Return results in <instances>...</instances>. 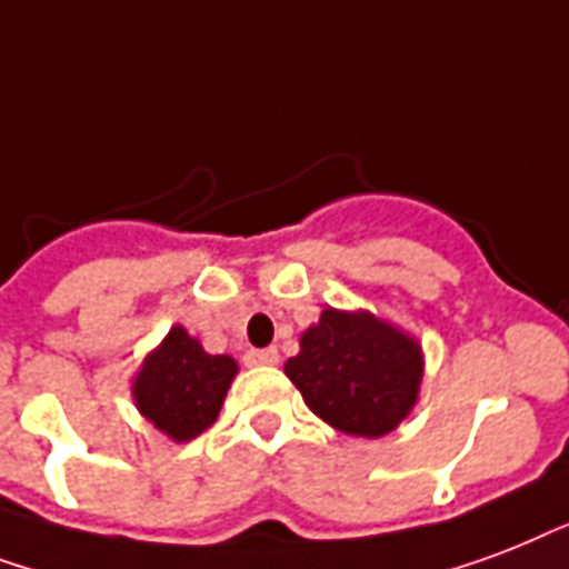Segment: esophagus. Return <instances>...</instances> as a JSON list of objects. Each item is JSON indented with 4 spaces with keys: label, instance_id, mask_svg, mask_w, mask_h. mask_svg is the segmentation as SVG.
<instances>
[{
    "label": "esophagus",
    "instance_id": "obj_1",
    "mask_svg": "<svg viewBox=\"0 0 569 569\" xmlns=\"http://www.w3.org/2000/svg\"><path fill=\"white\" fill-rule=\"evenodd\" d=\"M246 362L249 365H279V350H276V347H267V350H252V353H246Z\"/></svg>",
    "mask_w": 569,
    "mask_h": 569
}]
</instances>
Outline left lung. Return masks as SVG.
<instances>
[{
  "instance_id": "obj_1",
  "label": "left lung",
  "mask_w": 569,
  "mask_h": 569,
  "mask_svg": "<svg viewBox=\"0 0 569 569\" xmlns=\"http://www.w3.org/2000/svg\"><path fill=\"white\" fill-rule=\"evenodd\" d=\"M284 373L326 425L380 439L416 409L425 353L412 335L365 308H323L299 335V353Z\"/></svg>"
}]
</instances>
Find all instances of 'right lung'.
I'll list each match as a JSON object with an SVG mask.
<instances>
[{
    "mask_svg": "<svg viewBox=\"0 0 569 569\" xmlns=\"http://www.w3.org/2000/svg\"><path fill=\"white\" fill-rule=\"evenodd\" d=\"M237 371V359L207 353L183 326H171L169 335L144 356L130 391L144 421L171 442H189L219 418Z\"/></svg>",
    "mask_w": 569,
    "mask_h": 569,
    "instance_id": "1",
    "label": "right lung"
}]
</instances>
